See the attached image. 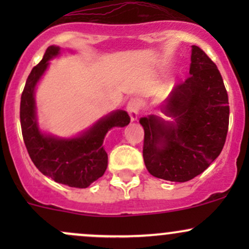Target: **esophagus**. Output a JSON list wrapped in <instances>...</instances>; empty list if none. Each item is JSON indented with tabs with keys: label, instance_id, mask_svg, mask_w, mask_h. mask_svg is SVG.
Returning <instances> with one entry per match:
<instances>
[{
	"label": "esophagus",
	"instance_id": "esophagus-1",
	"mask_svg": "<svg viewBox=\"0 0 249 249\" xmlns=\"http://www.w3.org/2000/svg\"><path fill=\"white\" fill-rule=\"evenodd\" d=\"M139 107H141V105H139V102L137 101L136 98L130 99V102H128L127 104V112L128 115H130V118L132 122L136 121L137 117H138Z\"/></svg>",
	"mask_w": 249,
	"mask_h": 249
}]
</instances>
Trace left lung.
Returning <instances> with one entry per match:
<instances>
[{"label": "left lung", "instance_id": "obj_1", "mask_svg": "<svg viewBox=\"0 0 249 249\" xmlns=\"http://www.w3.org/2000/svg\"><path fill=\"white\" fill-rule=\"evenodd\" d=\"M165 115L142 117V157L156 178L185 182L218 158L230 124L228 95L215 63L192 45L190 76L173 88L161 105Z\"/></svg>", "mask_w": 249, "mask_h": 249}]
</instances>
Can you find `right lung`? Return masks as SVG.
<instances>
[{
    "label": "right lung",
    "instance_id": "right-lung-1",
    "mask_svg": "<svg viewBox=\"0 0 249 249\" xmlns=\"http://www.w3.org/2000/svg\"><path fill=\"white\" fill-rule=\"evenodd\" d=\"M59 51L55 45L48 48L42 61L28 76L19 107L22 136L31 160L44 176L70 187L87 188L101 178L107 167V153L103 146L107 131L126 126L130 117L123 110L115 111L76 138L61 139L43 134L36 119L35 88L49 61Z\"/></svg>",
    "mask_w": 249,
    "mask_h": 249
}]
</instances>
